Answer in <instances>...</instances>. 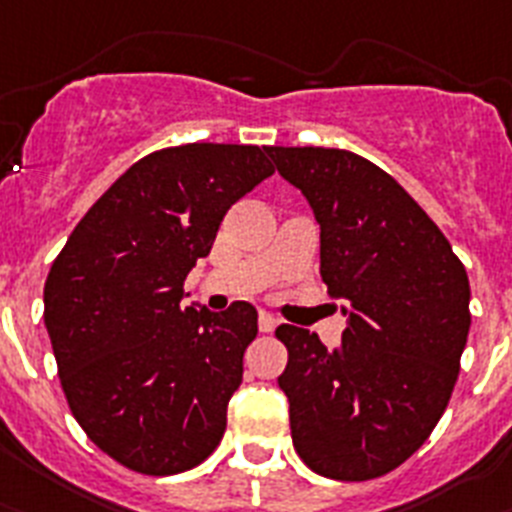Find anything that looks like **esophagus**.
<instances>
[{
	"label": "esophagus",
	"mask_w": 512,
	"mask_h": 512,
	"mask_svg": "<svg viewBox=\"0 0 512 512\" xmlns=\"http://www.w3.org/2000/svg\"><path fill=\"white\" fill-rule=\"evenodd\" d=\"M275 324H278V319H275L273 314H268V311H260V317H257V327H260V332H273Z\"/></svg>",
	"instance_id": "34e87169"
}]
</instances>
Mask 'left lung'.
<instances>
[{
  "instance_id": "8db88e82",
  "label": "left lung",
  "mask_w": 512,
  "mask_h": 512,
  "mask_svg": "<svg viewBox=\"0 0 512 512\" xmlns=\"http://www.w3.org/2000/svg\"><path fill=\"white\" fill-rule=\"evenodd\" d=\"M322 229L319 275L348 327L327 350L281 324L293 448L340 482L389 474L428 441L459 379L469 278L443 231L389 172L345 149L265 146Z\"/></svg>"
}]
</instances>
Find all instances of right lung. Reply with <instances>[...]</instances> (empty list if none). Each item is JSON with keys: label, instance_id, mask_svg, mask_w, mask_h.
Wrapping results in <instances>:
<instances>
[{"label": "right lung", "instance_id": "1", "mask_svg": "<svg viewBox=\"0 0 512 512\" xmlns=\"http://www.w3.org/2000/svg\"><path fill=\"white\" fill-rule=\"evenodd\" d=\"M273 172L260 146L151 151L84 213L48 270L43 319L69 410L126 469L180 474L224 438L257 311L182 306V286L226 211Z\"/></svg>", "mask_w": 512, "mask_h": 512}]
</instances>
